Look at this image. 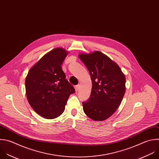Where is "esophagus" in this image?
I'll list each match as a JSON object with an SVG mask.
<instances>
[{
    "label": "esophagus",
    "mask_w": 159,
    "mask_h": 159,
    "mask_svg": "<svg viewBox=\"0 0 159 159\" xmlns=\"http://www.w3.org/2000/svg\"><path fill=\"white\" fill-rule=\"evenodd\" d=\"M79 88H80V85H77L75 86V92H77L79 90Z\"/></svg>",
    "instance_id": "34e87169"
}]
</instances>
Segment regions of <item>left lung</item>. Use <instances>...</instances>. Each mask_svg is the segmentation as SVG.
<instances>
[{
    "mask_svg": "<svg viewBox=\"0 0 159 159\" xmlns=\"http://www.w3.org/2000/svg\"><path fill=\"white\" fill-rule=\"evenodd\" d=\"M79 58L89 71L92 87L82 103L85 114L95 121L110 117L120 106L125 92V77L119 66L99 51L81 54Z\"/></svg>",
    "mask_w": 159,
    "mask_h": 159,
    "instance_id": "obj_1",
    "label": "left lung"
}]
</instances>
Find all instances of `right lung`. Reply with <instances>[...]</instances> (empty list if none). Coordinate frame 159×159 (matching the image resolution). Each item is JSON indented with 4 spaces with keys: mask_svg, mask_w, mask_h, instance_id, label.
<instances>
[{
    "mask_svg": "<svg viewBox=\"0 0 159 159\" xmlns=\"http://www.w3.org/2000/svg\"><path fill=\"white\" fill-rule=\"evenodd\" d=\"M67 54L62 48L52 50L29 70L26 77L28 102L45 119H53L61 116L70 95L75 92L61 66Z\"/></svg>",
    "mask_w": 159,
    "mask_h": 159,
    "instance_id": "1",
    "label": "right lung"
}]
</instances>
